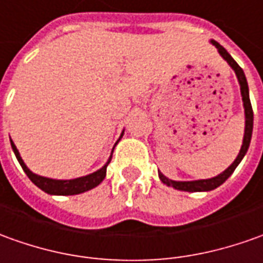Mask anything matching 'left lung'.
Here are the masks:
<instances>
[{
    "mask_svg": "<svg viewBox=\"0 0 263 263\" xmlns=\"http://www.w3.org/2000/svg\"><path fill=\"white\" fill-rule=\"evenodd\" d=\"M210 43L213 44L214 47L217 49L219 54H220L230 67L233 69L235 74H236L237 82H239V86H240V95H242V102H243V110H245V132H243V141H242V146H240V151L237 154L236 160L230 164L228 168L224 171H221L220 174H217L216 177L212 178H204V180H192V181H176V180H171L168 177H165L162 173L158 171V177L162 183L165 185H170L176 190H181V192H189V193H196V192H212L214 189H217L219 185L224 183L228 178H229L233 171L236 170V167L240 164V161L243 160V157L248 153V148L251 145L252 139V131H253V110H252L251 99H249V86H248V80L245 76V71L242 70V67L235 62V59L230 56L228 53V50L224 49L223 46H220L217 42L210 40Z\"/></svg>",
    "mask_w": 263,
    "mask_h": 263,
    "instance_id": "left-lung-1",
    "label": "left lung"
}]
</instances>
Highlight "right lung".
<instances>
[{
  "label": "right lung",
  "mask_w": 263,
  "mask_h": 263,
  "mask_svg": "<svg viewBox=\"0 0 263 263\" xmlns=\"http://www.w3.org/2000/svg\"><path fill=\"white\" fill-rule=\"evenodd\" d=\"M122 135H124V131L121 134V137L117 141V144L121 141L122 138ZM11 141V148L12 151H14V154L17 157V160H18L20 165L23 167L24 170V173L27 174V177L33 181L40 190H43L44 193H47V194H51V196H74V194H80V193H85L89 192V190H92L95 189L96 185H99V184L103 181V178L106 177V168H108V164L112 160V154H114V148H112V153L109 155L108 161L105 162V165L102 167V168L96 170L93 173H90V174H87V176L83 177H78V178H70V180H57V178H50V177H43L39 176V174H35L33 173L31 170L28 168L26 165V162L23 161V158H21V155H20V151L17 149V146L15 144Z\"/></svg>",
  "instance_id": "obj_1"
}]
</instances>
